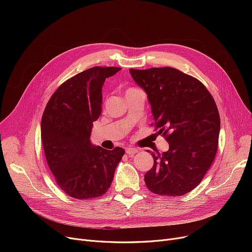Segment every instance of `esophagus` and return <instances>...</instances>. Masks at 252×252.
<instances>
[{"label":"esophagus","mask_w":252,"mask_h":252,"mask_svg":"<svg viewBox=\"0 0 252 252\" xmlns=\"http://www.w3.org/2000/svg\"><path fill=\"white\" fill-rule=\"evenodd\" d=\"M139 152V150L138 149H136V148H126V153L127 154V155H129V156H134L136 153H138Z\"/></svg>","instance_id":"esophagus-1"}]
</instances>
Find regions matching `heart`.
<instances>
[{
  "label": "heart",
  "instance_id": "obj_1",
  "mask_svg": "<svg viewBox=\"0 0 252 252\" xmlns=\"http://www.w3.org/2000/svg\"><path fill=\"white\" fill-rule=\"evenodd\" d=\"M136 90H138V89H136V88H130V89H128L126 92H130V91H136Z\"/></svg>",
  "mask_w": 252,
  "mask_h": 252
}]
</instances>
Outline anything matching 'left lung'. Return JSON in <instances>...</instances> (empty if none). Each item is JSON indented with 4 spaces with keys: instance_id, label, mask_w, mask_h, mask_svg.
<instances>
[{
    "instance_id": "8db88e82",
    "label": "left lung",
    "mask_w": 252,
    "mask_h": 252,
    "mask_svg": "<svg viewBox=\"0 0 252 252\" xmlns=\"http://www.w3.org/2000/svg\"><path fill=\"white\" fill-rule=\"evenodd\" d=\"M129 73L147 94L157 133L169 145L163 153L151 152L154 163L144 176L146 186L159 195L189 193L217 154L220 128L217 104L203 84L179 69L130 68Z\"/></svg>"
}]
</instances>
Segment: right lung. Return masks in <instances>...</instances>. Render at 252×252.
<instances>
[{"label":"right lung","instance_id":"right-lung-1","mask_svg":"<svg viewBox=\"0 0 252 252\" xmlns=\"http://www.w3.org/2000/svg\"><path fill=\"white\" fill-rule=\"evenodd\" d=\"M118 67L89 68L63 83L42 117L41 136L56 183L76 199L102 196L113 180L125 150H106L91 142L93 123L102 112V87Z\"/></svg>","mask_w":252,"mask_h":252}]
</instances>
